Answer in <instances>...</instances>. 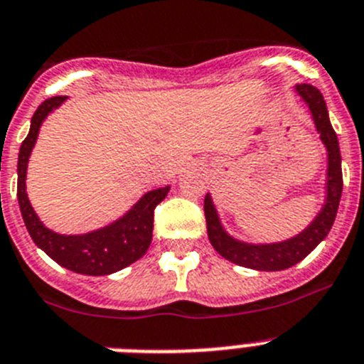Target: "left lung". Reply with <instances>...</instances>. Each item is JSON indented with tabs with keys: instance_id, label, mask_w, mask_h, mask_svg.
<instances>
[{
	"instance_id": "1",
	"label": "left lung",
	"mask_w": 364,
	"mask_h": 364,
	"mask_svg": "<svg viewBox=\"0 0 364 364\" xmlns=\"http://www.w3.org/2000/svg\"><path fill=\"white\" fill-rule=\"evenodd\" d=\"M296 92L307 103L311 114H313L316 131L320 133L323 146L328 149V196L318 216L311 222L307 229H304L300 235L292 239L283 240L276 244H246L240 240L229 237L220 224L218 213H216L213 200L207 194L203 201V210H205L207 235L213 244V248L228 261L239 264V267L253 268V270L262 272H277L285 268L294 267L313 252L331 229L335 216H337L338 201L343 194V168H341V149H338V140L335 131L331 127L328 116V107L323 102V96L320 90L313 85L301 83L296 87Z\"/></svg>"
}]
</instances>
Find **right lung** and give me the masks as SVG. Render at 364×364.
<instances>
[{"label": "right lung", "instance_id": "add662e5", "mask_svg": "<svg viewBox=\"0 0 364 364\" xmlns=\"http://www.w3.org/2000/svg\"><path fill=\"white\" fill-rule=\"evenodd\" d=\"M64 100L66 96L50 97L33 114L31 129L26 140L21 142L20 155H18V203L31 239L55 262L85 276H109L112 272L122 270L129 267L131 262L139 261L148 252L154 233V210L166 198L170 187L148 192L136 201L127 215L92 233L59 235L46 228L27 198V163L42 122Z\"/></svg>", "mask_w": 364, "mask_h": 364}]
</instances>
